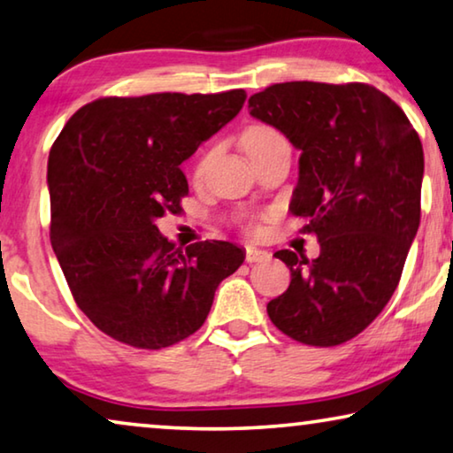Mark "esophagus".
<instances>
[{"instance_id": "34e87169", "label": "esophagus", "mask_w": 453, "mask_h": 453, "mask_svg": "<svg viewBox=\"0 0 453 453\" xmlns=\"http://www.w3.org/2000/svg\"><path fill=\"white\" fill-rule=\"evenodd\" d=\"M270 258V254L265 252V250H258L254 246H246V262L252 265V262H265Z\"/></svg>"}]
</instances>
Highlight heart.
Segmentation results:
<instances>
[{
	"label": "heart",
	"instance_id": "b5f03b06",
	"mask_svg": "<svg viewBox=\"0 0 453 453\" xmlns=\"http://www.w3.org/2000/svg\"><path fill=\"white\" fill-rule=\"evenodd\" d=\"M276 136H279V132L273 130V127H268V126H254V127H250V130H246L244 136H242V146H244L246 152H252V150H256V148H260L262 144H266L268 140H273ZM205 160H207V157H203V158L199 160L197 173L201 171V168H203Z\"/></svg>",
	"mask_w": 453,
	"mask_h": 453
}]
</instances>
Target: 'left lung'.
<instances>
[{
  "instance_id": "8db88e82",
  "label": "left lung",
  "mask_w": 453,
  "mask_h": 453,
  "mask_svg": "<svg viewBox=\"0 0 453 453\" xmlns=\"http://www.w3.org/2000/svg\"><path fill=\"white\" fill-rule=\"evenodd\" d=\"M248 107L301 150L291 213L321 248L315 260L274 254L291 285L268 303V317L307 346H340L376 319L401 280L421 219L419 134L366 83H276Z\"/></svg>"
}]
</instances>
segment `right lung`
Masks as SVG:
<instances>
[{
	"label": "right lung",
	"mask_w": 453,
	"mask_h": 453,
	"mask_svg": "<svg viewBox=\"0 0 453 453\" xmlns=\"http://www.w3.org/2000/svg\"><path fill=\"white\" fill-rule=\"evenodd\" d=\"M244 101V89L101 97L73 113L52 144L50 244L79 309L113 340L142 349L185 340L244 262L229 242L183 250L157 227L188 195L180 162Z\"/></svg>",
	"instance_id": "add662e5"
}]
</instances>
